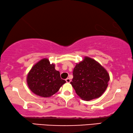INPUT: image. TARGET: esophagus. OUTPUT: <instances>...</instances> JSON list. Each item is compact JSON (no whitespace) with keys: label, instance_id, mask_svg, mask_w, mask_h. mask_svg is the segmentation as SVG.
<instances>
[{"label":"esophagus","instance_id":"1","mask_svg":"<svg viewBox=\"0 0 133 133\" xmlns=\"http://www.w3.org/2000/svg\"><path fill=\"white\" fill-rule=\"evenodd\" d=\"M65 81H66V82H67V83H69V82H71V79H69V78H66V79H65Z\"/></svg>","mask_w":133,"mask_h":133}]
</instances>
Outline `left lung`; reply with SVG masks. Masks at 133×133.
I'll return each mask as SVG.
<instances>
[{"label":"left lung","mask_w":133,"mask_h":133,"mask_svg":"<svg viewBox=\"0 0 133 133\" xmlns=\"http://www.w3.org/2000/svg\"><path fill=\"white\" fill-rule=\"evenodd\" d=\"M73 76L71 84L76 94L87 101L101 96L110 80L106 69L96 61L88 57L76 63Z\"/></svg>","instance_id":"1"}]
</instances>
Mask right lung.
I'll return each instance as SVG.
<instances>
[{
	"mask_svg": "<svg viewBox=\"0 0 133 133\" xmlns=\"http://www.w3.org/2000/svg\"><path fill=\"white\" fill-rule=\"evenodd\" d=\"M27 82L34 94L48 97L57 93L66 81L61 78L55 64H51L48 59L44 58L32 67L27 75Z\"/></svg>",
	"mask_w": 133,
	"mask_h": 133,
	"instance_id": "obj_1",
	"label": "right lung"
}]
</instances>
